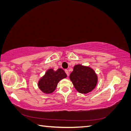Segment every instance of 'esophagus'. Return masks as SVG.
Masks as SVG:
<instances>
[{
  "instance_id": "1",
  "label": "esophagus",
  "mask_w": 131,
  "mask_h": 131,
  "mask_svg": "<svg viewBox=\"0 0 131 131\" xmlns=\"http://www.w3.org/2000/svg\"><path fill=\"white\" fill-rule=\"evenodd\" d=\"M65 72L66 73V74L67 75V76H69V71L67 70V69H66L65 70Z\"/></svg>"
}]
</instances>
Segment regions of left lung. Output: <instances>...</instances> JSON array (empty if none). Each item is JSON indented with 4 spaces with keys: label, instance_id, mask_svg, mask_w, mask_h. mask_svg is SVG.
<instances>
[{
    "label": "left lung",
    "instance_id": "8db88e82",
    "mask_svg": "<svg viewBox=\"0 0 131 131\" xmlns=\"http://www.w3.org/2000/svg\"><path fill=\"white\" fill-rule=\"evenodd\" d=\"M69 78L75 89L81 93H88L92 91L96 86L98 81L93 69L80 64L74 67Z\"/></svg>",
    "mask_w": 131,
    "mask_h": 131
}]
</instances>
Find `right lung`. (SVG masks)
<instances>
[{
	"label": "right lung",
	"instance_id": "right-lung-1",
	"mask_svg": "<svg viewBox=\"0 0 131 131\" xmlns=\"http://www.w3.org/2000/svg\"><path fill=\"white\" fill-rule=\"evenodd\" d=\"M67 77L65 72L61 68L58 69L56 71L50 69L39 81V88L45 93H52L56 90L58 82Z\"/></svg>",
	"mask_w": 131,
	"mask_h": 131
}]
</instances>
